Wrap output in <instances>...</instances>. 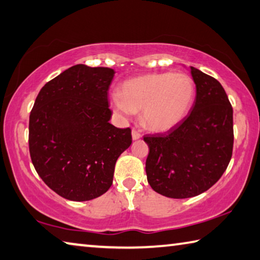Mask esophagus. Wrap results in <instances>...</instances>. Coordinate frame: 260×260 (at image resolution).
<instances>
[{"label": "esophagus", "mask_w": 260, "mask_h": 260, "mask_svg": "<svg viewBox=\"0 0 260 260\" xmlns=\"http://www.w3.org/2000/svg\"><path fill=\"white\" fill-rule=\"evenodd\" d=\"M131 136H133V139L134 140H137V139H139L140 137H142V135H140L137 130L131 131Z\"/></svg>", "instance_id": "1"}]
</instances>
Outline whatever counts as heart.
Returning <instances> with one entry per match:
<instances>
[{"mask_svg": "<svg viewBox=\"0 0 260 260\" xmlns=\"http://www.w3.org/2000/svg\"><path fill=\"white\" fill-rule=\"evenodd\" d=\"M194 97L195 85L188 75L153 73L123 82L111 105L121 116L142 111L140 121L146 129L166 133L184 120Z\"/></svg>", "mask_w": 260, "mask_h": 260, "instance_id": "heart-1", "label": "heart"}]
</instances>
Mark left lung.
I'll return each mask as SVG.
<instances>
[{
	"mask_svg": "<svg viewBox=\"0 0 260 260\" xmlns=\"http://www.w3.org/2000/svg\"><path fill=\"white\" fill-rule=\"evenodd\" d=\"M197 98L190 113L166 134L144 137L147 181L156 193L188 199L206 192L224 174L233 152V108L212 76L190 67Z\"/></svg>",
	"mask_w": 260,
	"mask_h": 260,
	"instance_id": "obj_1",
	"label": "left lung"
}]
</instances>
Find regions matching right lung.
<instances>
[{
    "instance_id": "obj_1",
    "label": "right lung",
    "mask_w": 260,
    "mask_h": 260,
    "mask_svg": "<svg viewBox=\"0 0 260 260\" xmlns=\"http://www.w3.org/2000/svg\"><path fill=\"white\" fill-rule=\"evenodd\" d=\"M115 71L72 66L44 86L29 115V153L36 172L53 192L89 201L113 184L118 156L133 143L130 127L109 123L108 89Z\"/></svg>"
}]
</instances>
